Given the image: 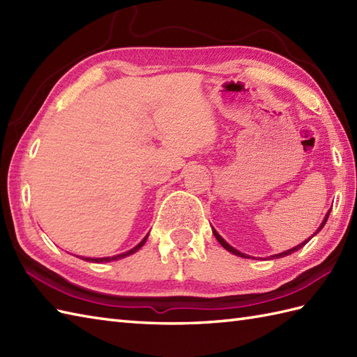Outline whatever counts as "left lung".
Instances as JSON below:
<instances>
[{
	"label": "left lung",
	"instance_id": "8db88e82",
	"mask_svg": "<svg viewBox=\"0 0 357 357\" xmlns=\"http://www.w3.org/2000/svg\"><path fill=\"white\" fill-rule=\"evenodd\" d=\"M330 211L331 210H328V213L327 215H325V218H324V221H322V224H321V227H319V229H317V231L314 233V234H317V233H319L321 230H322V227L325 225V222H327V219H328V216H330ZM213 234H215V238L218 239V242H219V244H221L225 250H229V252L230 253H233V255H236V256H241V257H250V256H247V255H244V253H241V252H238V250L236 248H233L231 245H229V244H227V242L221 238V236H219V233L213 229ZM314 234H313V236H314ZM312 236V238H313ZM310 239H307V241H304V242H302V244H299V245H296V247H293V248H290V250H287V252H282V253H279V255H275V256H270L271 257V259H278V257H284V256H288V255H291V253H294V252H298V250L299 248H302V247H304L305 244H307V242H308Z\"/></svg>",
	"mask_w": 357,
	"mask_h": 357
}]
</instances>
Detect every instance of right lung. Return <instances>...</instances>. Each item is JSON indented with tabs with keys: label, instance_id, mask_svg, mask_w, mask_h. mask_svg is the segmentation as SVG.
<instances>
[{
	"label": "right lung",
	"instance_id": "add662e5",
	"mask_svg": "<svg viewBox=\"0 0 357 357\" xmlns=\"http://www.w3.org/2000/svg\"><path fill=\"white\" fill-rule=\"evenodd\" d=\"M147 238H149V234L146 238H144L138 245L136 247H133L132 250H128V252H126V253H121V255H116V256H112V257H81V259H84V261H89V262H110V261H116V259H121V257H126V256H128V255H133V253H136L138 252V250L146 244V241H147Z\"/></svg>",
	"mask_w": 357,
	"mask_h": 357
}]
</instances>
